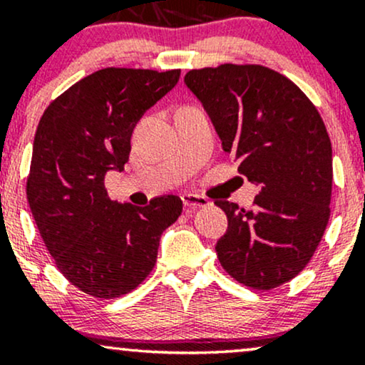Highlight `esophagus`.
I'll return each instance as SVG.
<instances>
[{
	"label": "esophagus",
	"instance_id": "34e87169",
	"mask_svg": "<svg viewBox=\"0 0 365 365\" xmlns=\"http://www.w3.org/2000/svg\"><path fill=\"white\" fill-rule=\"evenodd\" d=\"M182 202L185 207L195 209V207H207L211 206V202L202 195H195V194H183L182 195Z\"/></svg>",
	"mask_w": 365,
	"mask_h": 365
}]
</instances>
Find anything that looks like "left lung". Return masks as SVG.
<instances>
[{
	"instance_id": "8db88e82",
	"label": "left lung",
	"mask_w": 365,
	"mask_h": 365,
	"mask_svg": "<svg viewBox=\"0 0 365 365\" xmlns=\"http://www.w3.org/2000/svg\"><path fill=\"white\" fill-rule=\"evenodd\" d=\"M238 173L259 185L254 209L216 202L228 217L216 254L232 278L255 290L290 282L307 266L329 220L333 150L316 106L282 73L261 65L190 70Z\"/></svg>"
}]
</instances>
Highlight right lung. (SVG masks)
I'll return each mask as SVG.
<instances>
[{"mask_svg":"<svg viewBox=\"0 0 365 365\" xmlns=\"http://www.w3.org/2000/svg\"><path fill=\"white\" fill-rule=\"evenodd\" d=\"M180 70L103 68L49 104L37 125L27 199L60 273L96 299L148 278L161 233L182 215L177 195L137 207L108 197L104 177L123 170L144 113L178 83Z\"/></svg>","mask_w":365,"mask_h":365,"instance_id":"1","label":"right lung"}]
</instances>
